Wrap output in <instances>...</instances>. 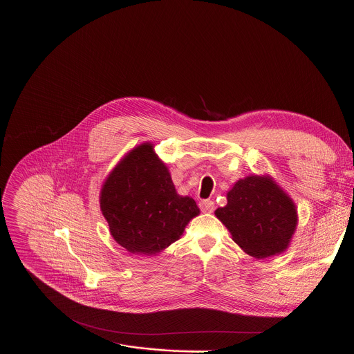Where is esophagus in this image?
I'll return each mask as SVG.
<instances>
[{"label":"esophagus","instance_id":"34e87169","mask_svg":"<svg viewBox=\"0 0 354 354\" xmlns=\"http://www.w3.org/2000/svg\"><path fill=\"white\" fill-rule=\"evenodd\" d=\"M200 209L203 212H212L215 209V205H214V201L212 200H203L200 201Z\"/></svg>","mask_w":354,"mask_h":354}]
</instances>
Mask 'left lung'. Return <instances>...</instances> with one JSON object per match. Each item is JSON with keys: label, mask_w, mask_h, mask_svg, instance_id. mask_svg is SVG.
Returning <instances> with one entry per match:
<instances>
[{"label": "left lung", "mask_w": 354, "mask_h": 354, "mask_svg": "<svg viewBox=\"0 0 354 354\" xmlns=\"http://www.w3.org/2000/svg\"><path fill=\"white\" fill-rule=\"evenodd\" d=\"M226 198V205L216 208L215 215L245 253L263 260L288 249L297 226V209L272 178L241 179Z\"/></svg>", "instance_id": "1"}]
</instances>
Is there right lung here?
<instances>
[{
    "label": "right lung",
    "instance_id": "obj_1",
    "mask_svg": "<svg viewBox=\"0 0 354 354\" xmlns=\"http://www.w3.org/2000/svg\"><path fill=\"white\" fill-rule=\"evenodd\" d=\"M100 208L115 242L132 254L156 256L176 242L200 209L175 190L151 143L131 150L105 179Z\"/></svg>",
    "mask_w": 354,
    "mask_h": 354
}]
</instances>
